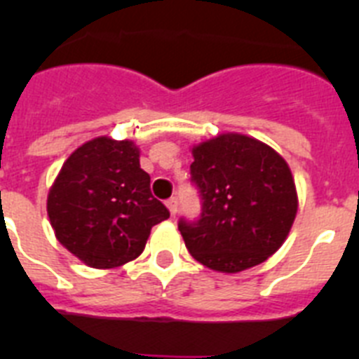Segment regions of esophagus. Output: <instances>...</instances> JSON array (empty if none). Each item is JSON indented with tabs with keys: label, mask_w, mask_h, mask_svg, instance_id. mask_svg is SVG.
Masks as SVG:
<instances>
[{
	"label": "esophagus",
	"mask_w": 359,
	"mask_h": 359,
	"mask_svg": "<svg viewBox=\"0 0 359 359\" xmlns=\"http://www.w3.org/2000/svg\"><path fill=\"white\" fill-rule=\"evenodd\" d=\"M167 208H169V212H170V215H176V212H177V199L176 198H170L169 201H167Z\"/></svg>",
	"instance_id": "esophagus-1"
}]
</instances>
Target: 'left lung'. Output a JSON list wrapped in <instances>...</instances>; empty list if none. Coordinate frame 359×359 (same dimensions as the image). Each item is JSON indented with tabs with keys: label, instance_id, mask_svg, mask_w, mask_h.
I'll return each instance as SVG.
<instances>
[{
	"label": "left lung",
	"instance_id": "8db88e82",
	"mask_svg": "<svg viewBox=\"0 0 359 359\" xmlns=\"http://www.w3.org/2000/svg\"><path fill=\"white\" fill-rule=\"evenodd\" d=\"M192 156L190 174L203 212L196 223L177 224L190 255L221 273H239L269 259L290 236L298 210L286 160L239 133L196 144Z\"/></svg>",
	"mask_w": 359,
	"mask_h": 359
}]
</instances>
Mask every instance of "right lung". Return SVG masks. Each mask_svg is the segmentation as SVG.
Returning <instances> with one entry per match:
<instances>
[{"mask_svg": "<svg viewBox=\"0 0 359 359\" xmlns=\"http://www.w3.org/2000/svg\"><path fill=\"white\" fill-rule=\"evenodd\" d=\"M133 140L97 136L68 156L46 199L57 241L86 266L118 268L144 252L169 210L151 194Z\"/></svg>", "mask_w": 359, "mask_h": 359, "instance_id": "right-lung-1", "label": "right lung"}]
</instances>
